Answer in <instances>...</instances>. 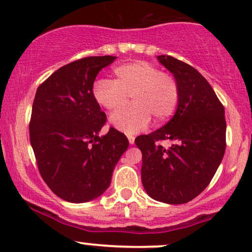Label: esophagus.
I'll use <instances>...</instances> for the list:
<instances>
[{"label": "esophagus", "mask_w": 252, "mask_h": 252, "mask_svg": "<svg viewBox=\"0 0 252 252\" xmlns=\"http://www.w3.org/2000/svg\"><path fill=\"white\" fill-rule=\"evenodd\" d=\"M128 140L130 144H134L135 143V137L132 135H128Z\"/></svg>", "instance_id": "34e87169"}]
</instances>
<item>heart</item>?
<instances>
[{
  "label": "heart",
  "instance_id": "heart-1",
  "mask_svg": "<svg viewBox=\"0 0 252 252\" xmlns=\"http://www.w3.org/2000/svg\"><path fill=\"white\" fill-rule=\"evenodd\" d=\"M114 79H98L92 88L94 100L110 112H116L128 103L132 105L112 115L111 124L126 134L146 129L150 120L167 121L175 112L180 100V88L172 74L161 72L153 63H128L112 71Z\"/></svg>",
  "mask_w": 252,
  "mask_h": 252
}]
</instances>
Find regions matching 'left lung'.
I'll return each mask as SVG.
<instances>
[{
    "label": "left lung",
    "instance_id": "8db88e82",
    "mask_svg": "<svg viewBox=\"0 0 252 252\" xmlns=\"http://www.w3.org/2000/svg\"><path fill=\"white\" fill-rule=\"evenodd\" d=\"M158 60L180 88L174 116L162 128L136 137L142 153L141 178L155 200L185 204L209 186L226 148L224 106L209 82L189 63L170 56ZM173 144L164 149L161 140Z\"/></svg>",
    "mask_w": 252,
    "mask_h": 252
}]
</instances>
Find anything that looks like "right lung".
<instances>
[{"label": "right lung", "mask_w": 252, "mask_h": 252, "mask_svg": "<svg viewBox=\"0 0 252 252\" xmlns=\"http://www.w3.org/2000/svg\"><path fill=\"white\" fill-rule=\"evenodd\" d=\"M116 57H86L51 74L36 90L30 137L37 168L54 194L80 204L96 199L129 146L115 128L99 136L106 115L92 94L94 79Z\"/></svg>", "instance_id": "right-lung-1"}]
</instances>
